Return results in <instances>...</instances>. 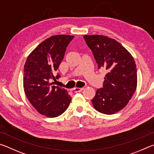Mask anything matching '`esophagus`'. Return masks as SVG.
Returning a JSON list of instances; mask_svg holds the SVG:
<instances>
[{
  "mask_svg": "<svg viewBox=\"0 0 154 154\" xmlns=\"http://www.w3.org/2000/svg\"><path fill=\"white\" fill-rule=\"evenodd\" d=\"M83 89H84V88H79V87H75L73 88V91H74V93H77V92H80V91H82Z\"/></svg>",
  "mask_w": 154,
  "mask_h": 154,
  "instance_id": "1",
  "label": "esophagus"
}]
</instances>
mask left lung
<instances>
[{
    "label": "left lung",
    "instance_id": "obj_1",
    "mask_svg": "<svg viewBox=\"0 0 154 154\" xmlns=\"http://www.w3.org/2000/svg\"><path fill=\"white\" fill-rule=\"evenodd\" d=\"M99 69L106 70L103 88L97 89L92 103L95 109L111 115L125 108L137 85L136 63L130 52L115 39L102 35H85Z\"/></svg>",
    "mask_w": 154,
    "mask_h": 154
}]
</instances>
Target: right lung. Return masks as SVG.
I'll return each mask as SVG.
<instances>
[{
	"label": "right lung",
	"mask_w": 154,
	"mask_h": 154,
	"mask_svg": "<svg viewBox=\"0 0 154 154\" xmlns=\"http://www.w3.org/2000/svg\"><path fill=\"white\" fill-rule=\"evenodd\" d=\"M74 37L60 34L47 38L32 51L24 65V92L36 111L48 118L63 114L71 101L66 89L51 86L53 83L50 82L60 78L54 74Z\"/></svg>",
	"instance_id": "1"
}]
</instances>
